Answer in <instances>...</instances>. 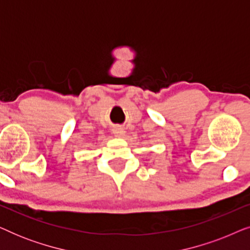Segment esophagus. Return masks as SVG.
Returning <instances> with one entry per match:
<instances>
[{
	"label": "esophagus",
	"instance_id": "34e87169",
	"mask_svg": "<svg viewBox=\"0 0 250 250\" xmlns=\"http://www.w3.org/2000/svg\"><path fill=\"white\" fill-rule=\"evenodd\" d=\"M112 133H114L116 136H119V138H122V136H124L125 131H124V128L121 127V126H116V127L112 128Z\"/></svg>",
	"mask_w": 250,
	"mask_h": 250
}]
</instances>
